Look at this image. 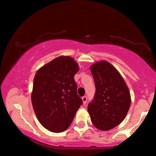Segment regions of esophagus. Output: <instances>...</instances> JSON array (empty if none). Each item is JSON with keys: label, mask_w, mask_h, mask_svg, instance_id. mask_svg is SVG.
<instances>
[{"label": "esophagus", "mask_w": 156, "mask_h": 156, "mask_svg": "<svg viewBox=\"0 0 156 156\" xmlns=\"http://www.w3.org/2000/svg\"><path fill=\"white\" fill-rule=\"evenodd\" d=\"M82 100H83V104H85L86 102H87V96H83V98H82Z\"/></svg>", "instance_id": "1"}]
</instances>
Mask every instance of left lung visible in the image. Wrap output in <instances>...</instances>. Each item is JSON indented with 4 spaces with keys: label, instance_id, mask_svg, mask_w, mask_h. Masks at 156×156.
Here are the masks:
<instances>
[{
    "label": "left lung",
    "instance_id": "8db88e82",
    "mask_svg": "<svg viewBox=\"0 0 156 156\" xmlns=\"http://www.w3.org/2000/svg\"><path fill=\"white\" fill-rule=\"evenodd\" d=\"M96 94L87 107L91 122L101 131H109L125 120L131 105L129 87L120 72L107 60L90 66Z\"/></svg>",
    "mask_w": 156,
    "mask_h": 156
}]
</instances>
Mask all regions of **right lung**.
<instances>
[{
    "mask_svg": "<svg viewBox=\"0 0 156 156\" xmlns=\"http://www.w3.org/2000/svg\"><path fill=\"white\" fill-rule=\"evenodd\" d=\"M78 71L73 58L60 56L44 65L34 76L31 103L39 122L49 131H65L83 103L74 80Z\"/></svg>",
    "mask_w": 156,
    "mask_h": 156,
    "instance_id": "obj_1",
    "label": "right lung"
}]
</instances>
